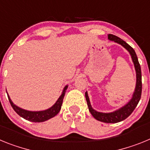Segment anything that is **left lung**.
Returning <instances> with one entry per match:
<instances>
[{"mask_svg":"<svg viewBox=\"0 0 150 150\" xmlns=\"http://www.w3.org/2000/svg\"><path fill=\"white\" fill-rule=\"evenodd\" d=\"M108 40L111 41H113L115 43H119L121 46H122L127 51L129 52L130 55L132 57V62L134 63L135 71H136V86H135L134 91L132 95V98L130 99L129 101L126 104H125L123 107H120V109L116 110L113 112H102L95 110L92 108L90 103L89 98H88V92H86V99L87 104H88V110H89L91 114L93 116L95 120L105 123H116L119 122L123 121L125 120L127 117L132 114L135 107H137L139 100L141 97V92H142V79H141V69L140 65L139 64L138 59L135 51L132 46H130L126 42L118 38L116 36L112 35V34H108Z\"/></svg>","mask_w":150,"mask_h":150,"instance_id":"1","label":"left lung"}]
</instances>
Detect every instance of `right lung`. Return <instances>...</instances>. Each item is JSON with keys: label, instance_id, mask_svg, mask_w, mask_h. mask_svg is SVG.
I'll return each instance as SVG.
<instances>
[{"label": "right lung", "instance_id": "right-lung-1", "mask_svg": "<svg viewBox=\"0 0 150 150\" xmlns=\"http://www.w3.org/2000/svg\"><path fill=\"white\" fill-rule=\"evenodd\" d=\"M67 87H68L67 85L64 87L63 90H62V95H60L59 99L56 100V102H55L53 105L51 107H50V108H48V109L40 111H30L27 110L22 109L21 107L16 105L15 104H13V102L10 99V96H9L7 92L6 93H7L8 99L10 100V104H11L12 107L16 111L17 114L19 115L21 117L24 118L25 120H28L30 122H45L46 120L51 119V118L54 117V116H55L59 113L61 108H62L64 97V95H65L66 90L67 89Z\"/></svg>", "mask_w": 150, "mask_h": 150}]
</instances>
